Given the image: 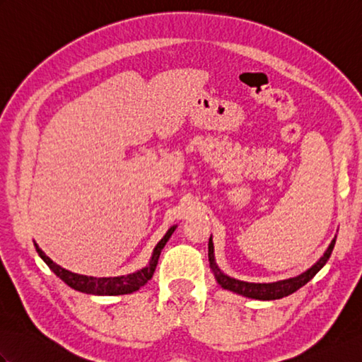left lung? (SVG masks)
<instances>
[{
  "label": "left lung",
  "instance_id": "left-lung-1",
  "mask_svg": "<svg viewBox=\"0 0 362 362\" xmlns=\"http://www.w3.org/2000/svg\"><path fill=\"white\" fill-rule=\"evenodd\" d=\"M336 244V236L329 243L328 249L324 252V255L316 261L308 271H305L303 274H300L297 276H292V279L286 280H280V281H274V283H250V281H243L233 279V276H228L221 271L216 264V259H214V245H213V238L210 236L209 240V261H210V267L214 274V279L219 283L221 288H224L227 291H232L235 294H240L243 297L247 298H255V300H276V298H283L292 292H296L302 286H305L314 275H316L322 267L327 264V261L332 255V252L334 249Z\"/></svg>",
  "mask_w": 362,
  "mask_h": 362
}]
</instances>
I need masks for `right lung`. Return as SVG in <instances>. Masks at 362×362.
Here are the masks:
<instances>
[{"label":"right lung","mask_w":362,"mask_h":362,"mask_svg":"<svg viewBox=\"0 0 362 362\" xmlns=\"http://www.w3.org/2000/svg\"><path fill=\"white\" fill-rule=\"evenodd\" d=\"M175 228L177 226L168 228L165 236L161 238L158 244L153 247L152 257L148 264L134 274L119 275V276H88L82 274H74L71 271H66V269H64L62 266L54 263V261L46 255L40 247H38L37 243H34V245L38 257H40L45 263L48 264L51 271L56 274L60 280L65 281L70 288L83 292V294H91V296H124V294H132V292L144 286V284L152 279V275L156 272V267L158 263L160 253L163 250V247L169 241V238H171V235L174 233Z\"/></svg>","instance_id":"add662e5"}]
</instances>
